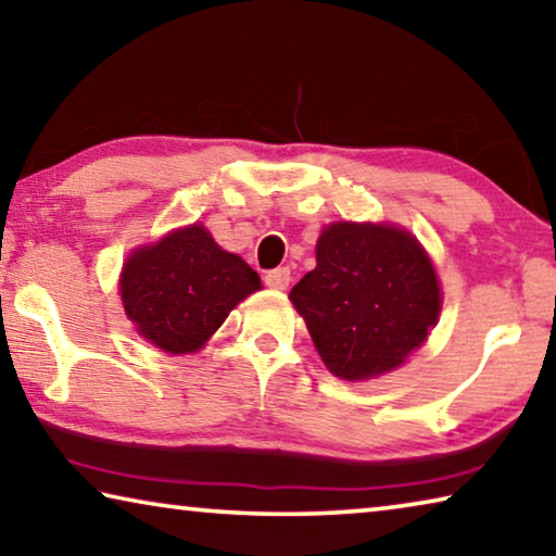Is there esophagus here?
Returning <instances> with one entry per match:
<instances>
[{"label":"esophagus","mask_w":556,"mask_h":556,"mask_svg":"<svg viewBox=\"0 0 556 556\" xmlns=\"http://www.w3.org/2000/svg\"><path fill=\"white\" fill-rule=\"evenodd\" d=\"M289 281H292V275H289L287 267L269 269L267 275H264V285L271 287V289H287Z\"/></svg>","instance_id":"1"}]
</instances>
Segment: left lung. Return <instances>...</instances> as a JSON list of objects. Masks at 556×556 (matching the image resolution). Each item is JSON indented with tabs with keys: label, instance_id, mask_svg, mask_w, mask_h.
Wrapping results in <instances>:
<instances>
[{
	"label": "left lung",
	"instance_id": "1",
	"mask_svg": "<svg viewBox=\"0 0 556 556\" xmlns=\"http://www.w3.org/2000/svg\"><path fill=\"white\" fill-rule=\"evenodd\" d=\"M289 299L329 371L346 381L399 368L440 314L433 264L416 237L391 225H329L316 267Z\"/></svg>",
	"mask_w": 556,
	"mask_h": 556
}]
</instances>
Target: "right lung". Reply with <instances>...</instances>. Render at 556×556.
I'll return each instance as SVG.
<instances>
[{
	"mask_svg": "<svg viewBox=\"0 0 556 556\" xmlns=\"http://www.w3.org/2000/svg\"><path fill=\"white\" fill-rule=\"evenodd\" d=\"M260 277L250 264L219 250L205 227L170 232L130 254L121 299L138 333L167 354H192L219 329Z\"/></svg>",
	"mask_w": 556,
	"mask_h": 556,
	"instance_id": "obj_1",
	"label": "right lung"
}]
</instances>
